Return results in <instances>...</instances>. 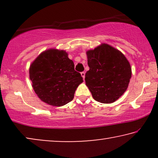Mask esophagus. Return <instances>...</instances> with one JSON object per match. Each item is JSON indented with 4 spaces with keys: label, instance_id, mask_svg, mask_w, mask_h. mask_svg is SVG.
Instances as JSON below:
<instances>
[{
    "label": "esophagus",
    "instance_id": "34e87169",
    "mask_svg": "<svg viewBox=\"0 0 158 158\" xmlns=\"http://www.w3.org/2000/svg\"><path fill=\"white\" fill-rule=\"evenodd\" d=\"M81 76L83 77V80L85 79V73H84V72H82L81 73Z\"/></svg>",
    "mask_w": 158,
    "mask_h": 158
}]
</instances>
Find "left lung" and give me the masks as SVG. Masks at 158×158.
<instances>
[{
	"label": "left lung",
	"instance_id": "1",
	"mask_svg": "<svg viewBox=\"0 0 158 158\" xmlns=\"http://www.w3.org/2000/svg\"><path fill=\"white\" fill-rule=\"evenodd\" d=\"M89 70L85 75L86 85L95 100L111 103L128 88L131 77L129 62L122 52L103 43L86 52Z\"/></svg>",
	"mask_w": 158,
	"mask_h": 158
}]
</instances>
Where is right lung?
Masks as SVG:
<instances>
[{
    "instance_id": "1",
    "label": "right lung",
    "mask_w": 158,
    "mask_h": 158,
    "mask_svg": "<svg viewBox=\"0 0 158 158\" xmlns=\"http://www.w3.org/2000/svg\"><path fill=\"white\" fill-rule=\"evenodd\" d=\"M74 68L66 51L51 48L40 53L29 67L32 87L40 100L53 106L72 101L75 90L83 82Z\"/></svg>"
}]
</instances>
